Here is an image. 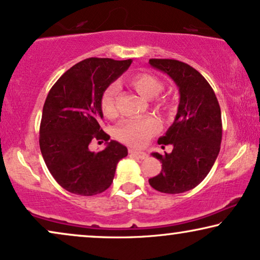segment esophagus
<instances>
[{
    "instance_id": "34e87169",
    "label": "esophagus",
    "mask_w": 260,
    "mask_h": 260,
    "mask_svg": "<svg viewBox=\"0 0 260 260\" xmlns=\"http://www.w3.org/2000/svg\"><path fill=\"white\" fill-rule=\"evenodd\" d=\"M129 153H130L131 155H134V156L138 157V159H141V160H143V159H146V157H148L147 153H144V151H141V150L129 149Z\"/></svg>"
}]
</instances>
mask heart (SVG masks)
<instances>
[{
  "mask_svg": "<svg viewBox=\"0 0 260 260\" xmlns=\"http://www.w3.org/2000/svg\"><path fill=\"white\" fill-rule=\"evenodd\" d=\"M130 85L134 89L146 99H154L162 92L164 83L150 74L141 73L136 74L130 79ZM117 85H110L104 90L100 99V109L104 116L110 119L117 117ZM157 110L162 112H170L172 104L167 100H157L155 104ZM159 122L154 117H144L140 119H127L118 125L116 136L120 142L133 147H141L149 138L159 131Z\"/></svg>",
  "mask_w": 260,
  "mask_h": 260,
  "instance_id": "1",
  "label": "heart"
}]
</instances>
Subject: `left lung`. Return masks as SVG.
<instances>
[{"instance_id": "1", "label": "left lung", "mask_w": 260, "mask_h": 260, "mask_svg": "<svg viewBox=\"0 0 260 260\" xmlns=\"http://www.w3.org/2000/svg\"><path fill=\"white\" fill-rule=\"evenodd\" d=\"M153 68L167 74L179 89L178 112L157 143L173 146L172 153H151L162 170L149 184L164 193L192 190L214 166L222 140L221 109L208 81L191 66L175 59H149Z\"/></svg>"}]
</instances>
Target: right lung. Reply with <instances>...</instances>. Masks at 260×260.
Wrapping results in <instances>:
<instances>
[{
  "label": "right lung",
  "instance_id": "right-lung-1",
  "mask_svg": "<svg viewBox=\"0 0 260 260\" xmlns=\"http://www.w3.org/2000/svg\"><path fill=\"white\" fill-rule=\"evenodd\" d=\"M133 60L87 58L67 70L46 96L39 130V146L46 167L64 190L80 196H94L112 184L117 164L127 155L125 146L100 127L104 90ZM93 139L107 142L94 153Z\"/></svg>",
  "mask_w": 260,
  "mask_h": 260
}]
</instances>
